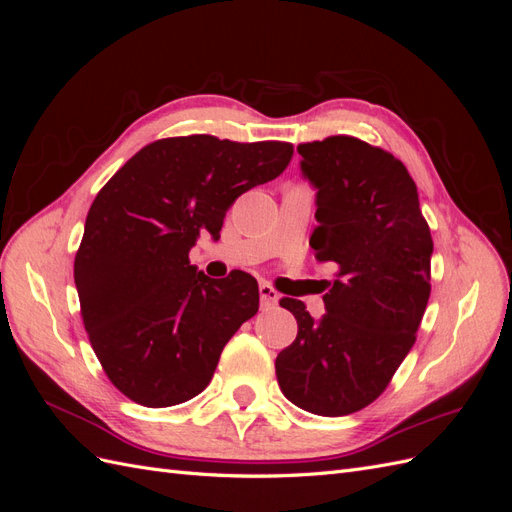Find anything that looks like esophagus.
<instances>
[{
  "mask_svg": "<svg viewBox=\"0 0 512 512\" xmlns=\"http://www.w3.org/2000/svg\"><path fill=\"white\" fill-rule=\"evenodd\" d=\"M258 292H260V305L265 307V309L275 307L277 301H280V292H277V290H275L273 286H269V284H260Z\"/></svg>",
  "mask_w": 512,
  "mask_h": 512,
  "instance_id": "1",
  "label": "esophagus"
}]
</instances>
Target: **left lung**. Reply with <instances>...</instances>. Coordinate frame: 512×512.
<instances>
[{"label":"left lung","mask_w":512,"mask_h":512,"mask_svg":"<svg viewBox=\"0 0 512 512\" xmlns=\"http://www.w3.org/2000/svg\"><path fill=\"white\" fill-rule=\"evenodd\" d=\"M297 151L316 188L309 245L337 273L320 320L299 299L280 301L299 333L277 354L275 374L294 406L344 416L378 399L414 346L431 292L433 241L416 183L393 153L354 136Z\"/></svg>","instance_id":"8db88e82"}]
</instances>
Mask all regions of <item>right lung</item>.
I'll use <instances>...</instances> for the list:
<instances>
[{
    "label": "right lung",
    "mask_w": 512,
    "mask_h": 512,
    "mask_svg": "<svg viewBox=\"0 0 512 512\" xmlns=\"http://www.w3.org/2000/svg\"><path fill=\"white\" fill-rule=\"evenodd\" d=\"M292 145L209 134L149 143L91 203L74 284L98 361L117 389L147 408L207 389L228 339L258 312V282L211 280L190 265L200 232L220 239L235 200L284 173Z\"/></svg>",
    "instance_id": "1"
}]
</instances>
